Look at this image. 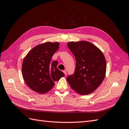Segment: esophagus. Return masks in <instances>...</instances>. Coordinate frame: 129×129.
<instances>
[{"label":"esophagus","mask_w":129,"mask_h":129,"mask_svg":"<svg viewBox=\"0 0 129 129\" xmlns=\"http://www.w3.org/2000/svg\"><path fill=\"white\" fill-rule=\"evenodd\" d=\"M63 73H64V74H65V76H67V72H65V71H63Z\"/></svg>","instance_id":"esophagus-1"}]
</instances>
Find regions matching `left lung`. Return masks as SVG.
Listing matches in <instances>:
<instances>
[{"instance_id": "obj_1", "label": "left lung", "mask_w": 129, "mask_h": 129, "mask_svg": "<svg viewBox=\"0 0 129 129\" xmlns=\"http://www.w3.org/2000/svg\"><path fill=\"white\" fill-rule=\"evenodd\" d=\"M68 46L76 59L75 73L67 80L78 94L88 95L94 92L105 78L106 62L104 54L97 46L87 41L69 42Z\"/></svg>"}]
</instances>
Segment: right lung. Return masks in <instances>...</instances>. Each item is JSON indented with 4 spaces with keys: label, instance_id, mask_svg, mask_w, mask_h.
Segmentation results:
<instances>
[{
    "label": "right lung",
    "instance_id": "add662e5",
    "mask_svg": "<svg viewBox=\"0 0 129 129\" xmlns=\"http://www.w3.org/2000/svg\"><path fill=\"white\" fill-rule=\"evenodd\" d=\"M59 43L45 42L35 46L25 56L22 64L24 81L29 88L39 94H44L54 87L65 74L56 68L57 61L50 62L58 50Z\"/></svg>",
    "mask_w": 129,
    "mask_h": 129
}]
</instances>
